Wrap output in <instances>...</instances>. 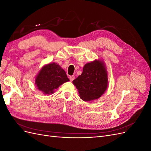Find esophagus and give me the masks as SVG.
Wrapping results in <instances>:
<instances>
[{
  "label": "esophagus",
  "mask_w": 151,
  "mask_h": 151,
  "mask_svg": "<svg viewBox=\"0 0 151 151\" xmlns=\"http://www.w3.org/2000/svg\"><path fill=\"white\" fill-rule=\"evenodd\" d=\"M74 79H75V76H71L69 77V79H70V81H72Z\"/></svg>",
  "instance_id": "1"
}]
</instances>
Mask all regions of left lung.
<instances>
[{
  "label": "left lung",
  "mask_w": 151,
  "mask_h": 151,
  "mask_svg": "<svg viewBox=\"0 0 151 151\" xmlns=\"http://www.w3.org/2000/svg\"><path fill=\"white\" fill-rule=\"evenodd\" d=\"M84 101L98 99L105 93L108 85V72L102 60L87 63L82 74L72 81Z\"/></svg>",
  "instance_id": "8db88e82"
}]
</instances>
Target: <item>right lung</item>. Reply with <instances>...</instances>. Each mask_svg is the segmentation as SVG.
<instances>
[{"label":"right lung","instance_id":"right-lung-1","mask_svg":"<svg viewBox=\"0 0 151 151\" xmlns=\"http://www.w3.org/2000/svg\"><path fill=\"white\" fill-rule=\"evenodd\" d=\"M69 81L65 71L57 63H50L41 68L35 77V84L45 94H52L59 86Z\"/></svg>","mask_w":151,"mask_h":151}]
</instances>
